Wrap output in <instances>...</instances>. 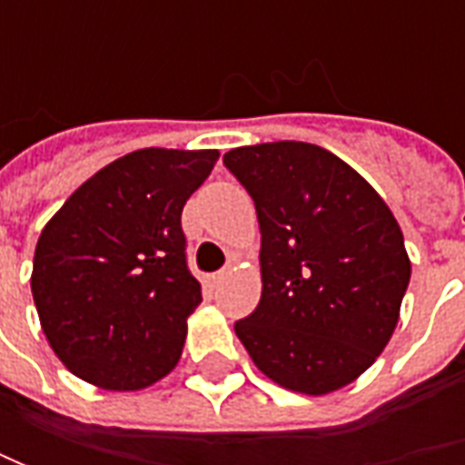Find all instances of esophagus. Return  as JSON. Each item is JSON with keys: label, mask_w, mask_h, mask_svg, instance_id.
<instances>
[{"label": "esophagus", "mask_w": 465, "mask_h": 465, "mask_svg": "<svg viewBox=\"0 0 465 465\" xmlns=\"http://www.w3.org/2000/svg\"><path fill=\"white\" fill-rule=\"evenodd\" d=\"M230 274H232V269H230V266H227V269H223V272H217V274H214V277H212V284H214V287H217V284H223L224 279L230 277Z\"/></svg>", "instance_id": "1"}]
</instances>
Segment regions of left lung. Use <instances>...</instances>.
<instances>
[{
	"label": "left lung",
	"mask_w": 465,
	"mask_h": 465,
	"mask_svg": "<svg viewBox=\"0 0 465 465\" xmlns=\"http://www.w3.org/2000/svg\"><path fill=\"white\" fill-rule=\"evenodd\" d=\"M261 230L259 308L235 323L253 365L287 391L329 396L391 341L411 261L383 196L308 142L224 153Z\"/></svg>",
	"instance_id": "8db88e82"
}]
</instances>
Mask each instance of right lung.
Here are the masks:
<instances>
[{
  "mask_svg": "<svg viewBox=\"0 0 465 465\" xmlns=\"http://www.w3.org/2000/svg\"><path fill=\"white\" fill-rule=\"evenodd\" d=\"M217 160V150L124 154L41 230L30 290L48 347L80 381L129 393L178 365L202 302L181 212Z\"/></svg>",
  "mask_w": 465,
  "mask_h": 465,
  "instance_id": "1",
  "label": "right lung"
}]
</instances>
